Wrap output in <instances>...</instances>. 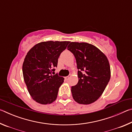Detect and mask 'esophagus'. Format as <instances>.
Returning a JSON list of instances; mask_svg holds the SVG:
<instances>
[{"label": "esophagus", "instance_id": "obj_1", "mask_svg": "<svg viewBox=\"0 0 132 132\" xmlns=\"http://www.w3.org/2000/svg\"><path fill=\"white\" fill-rule=\"evenodd\" d=\"M69 78H70V76H67V77H65V79L66 80H68L69 79Z\"/></svg>", "mask_w": 132, "mask_h": 132}]
</instances>
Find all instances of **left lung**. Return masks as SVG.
<instances>
[{"instance_id":"left-lung-1","label":"left lung","mask_w":132,"mask_h":132,"mask_svg":"<svg viewBox=\"0 0 132 132\" xmlns=\"http://www.w3.org/2000/svg\"><path fill=\"white\" fill-rule=\"evenodd\" d=\"M77 63L79 81L71 87L73 99L80 104H90L103 93L111 77L109 61L93 45L71 42L68 46Z\"/></svg>"}]
</instances>
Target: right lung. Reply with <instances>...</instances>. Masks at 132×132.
Instances as JSON below:
<instances>
[{
    "instance_id": "right-lung-1",
    "label": "right lung",
    "mask_w": 132,
    "mask_h": 132,
    "mask_svg": "<svg viewBox=\"0 0 132 132\" xmlns=\"http://www.w3.org/2000/svg\"><path fill=\"white\" fill-rule=\"evenodd\" d=\"M69 41L40 42L28 51L23 64L24 81L31 97L41 104H50L57 98L63 77L52 74L58 58Z\"/></svg>"
}]
</instances>
